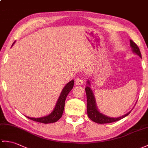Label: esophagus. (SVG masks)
<instances>
[{
	"label": "esophagus",
	"mask_w": 148,
	"mask_h": 148,
	"mask_svg": "<svg viewBox=\"0 0 148 148\" xmlns=\"http://www.w3.org/2000/svg\"><path fill=\"white\" fill-rule=\"evenodd\" d=\"M84 82V81L82 79L79 78V79H77V80L75 81V84H76L77 85H82V84H83Z\"/></svg>",
	"instance_id": "esophagus-1"
}]
</instances>
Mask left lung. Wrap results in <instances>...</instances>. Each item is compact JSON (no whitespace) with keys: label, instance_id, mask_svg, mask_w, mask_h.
I'll return each mask as SVG.
<instances>
[{"label":"left lung","instance_id":"1","mask_svg":"<svg viewBox=\"0 0 148 148\" xmlns=\"http://www.w3.org/2000/svg\"><path fill=\"white\" fill-rule=\"evenodd\" d=\"M130 47H132V51L134 53H136L137 55H138L140 58H142L141 53H140V51L138 46H137L132 40H130ZM88 83L89 85L90 84V82L89 81H88ZM85 90H86V96H87L88 115L89 116V118H90L92 121H93L97 123H112V122H114L116 121H120L121 119L124 118L125 116H127L130 113V112H129V113H126L125 115L117 118L109 117V116H107L103 114H102V113H101L98 110L97 105H96L95 98L93 94H92V92L91 90V88L89 86H86V88H85Z\"/></svg>","mask_w":148,"mask_h":148}]
</instances>
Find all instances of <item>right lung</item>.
I'll use <instances>...</instances> for the list:
<instances>
[{
	"label": "right lung",
	"mask_w": 148,
	"mask_h": 148,
	"mask_svg": "<svg viewBox=\"0 0 148 148\" xmlns=\"http://www.w3.org/2000/svg\"><path fill=\"white\" fill-rule=\"evenodd\" d=\"M14 43L15 42L12 43V45L14 44ZM74 83V81L72 80L69 82V83H67L66 85V86L63 88V90L60 93V97L58 99L56 107H55L53 111L51 112L50 115L41 118H31L29 117V116H26V117L28 118L29 119L32 120L33 121L43 123H50L56 122L62 117V113L64 112L65 106V101H66V97H67L69 92L72 89H73Z\"/></svg>",
	"instance_id": "right-lung-1"
}]
</instances>
